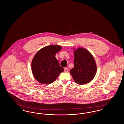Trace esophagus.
Here are the masks:
<instances>
[{
	"label": "esophagus",
	"instance_id": "obj_1",
	"mask_svg": "<svg viewBox=\"0 0 124 124\" xmlns=\"http://www.w3.org/2000/svg\"><path fill=\"white\" fill-rule=\"evenodd\" d=\"M64 71H65V72H68V69L67 68H64Z\"/></svg>",
	"mask_w": 124,
	"mask_h": 124
}]
</instances>
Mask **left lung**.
<instances>
[{"label":"left lung","mask_w":124,"mask_h":124,"mask_svg":"<svg viewBox=\"0 0 124 124\" xmlns=\"http://www.w3.org/2000/svg\"><path fill=\"white\" fill-rule=\"evenodd\" d=\"M74 67L70 73L75 82L84 85L90 82L94 77L97 65L92 55L84 48H80L74 52Z\"/></svg>","instance_id":"obj_1"}]
</instances>
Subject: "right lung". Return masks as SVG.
I'll list each match as a JSON object with an SVG mask.
<instances>
[{
	"label": "right lung",
	"instance_id": "obj_1",
	"mask_svg": "<svg viewBox=\"0 0 124 124\" xmlns=\"http://www.w3.org/2000/svg\"><path fill=\"white\" fill-rule=\"evenodd\" d=\"M61 49L59 46H49L40 49L32 60L33 75L39 82L50 84L53 82L64 68L55 58L56 54Z\"/></svg>",
	"mask_w": 124,
	"mask_h": 124
}]
</instances>
